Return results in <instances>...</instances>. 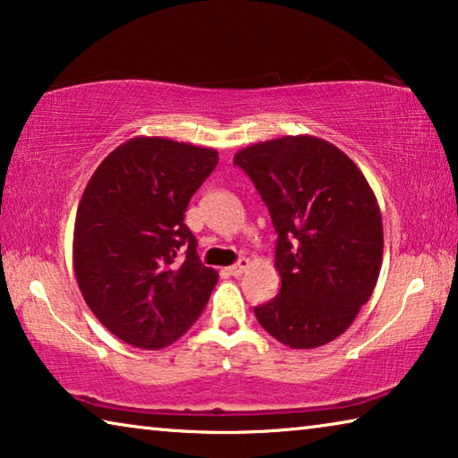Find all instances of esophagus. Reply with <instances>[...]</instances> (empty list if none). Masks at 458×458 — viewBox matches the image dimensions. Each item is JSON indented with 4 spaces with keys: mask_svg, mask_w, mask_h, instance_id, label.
<instances>
[{
    "mask_svg": "<svg viewBox=\"0 0 458 458\" xmlns=\"http://www.w3.org/2000/svg\"><path fill=\"white\" fill-rule=\"evenodd\" d=\"M248 267H250V260H248V259H240V260L236 262V265H232V267L228 268V273H230L232 276H240Z\"/></svg>",
    "mask_w": 458,
    "mask_h": 458,
    "instance_id": "1",
    "label": "esophagus"
}]
</instances>
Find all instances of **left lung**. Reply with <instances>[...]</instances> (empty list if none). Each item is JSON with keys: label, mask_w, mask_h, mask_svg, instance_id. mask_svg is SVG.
Masks as SVG:
<instances>
[{"label": "left lung", "mask_w": 458, "mask_h": 458, "mask_svg": "<svg viewBox=\"0 0 458 458\" xmlns=\"http://www.w3.org/2000/svg\"><path fill=\"white\" fill-rule=\"evenodd\" d=\"M276 230L281 293L254 307L259 323L293 350L339 337L377 283L384 228L360 167L313 135L254 143L234 155Z\"/></svg>", "instance_id": "obj_1"}]
</instances>
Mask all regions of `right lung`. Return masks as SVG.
I'll return each instance as SVG.
<instances>
[{
    "label": "right lung",
    "mask_w": 458,
    "mask_h": 458,
    "mask_svg": "<svg viewBox=\"0 0 458 458\" xmlns=\"http://www.w3.org/2000/svg\"><path fill=\"white\" fill-rule=\"evenodd\" d=\"M216 165L210 147L133 137L106 155L84 188L72 240L76 283L97 319L129 345H172L218 283L183 224Z\"/></svg>",
    "instance_id": "1"
}]
</instances>
